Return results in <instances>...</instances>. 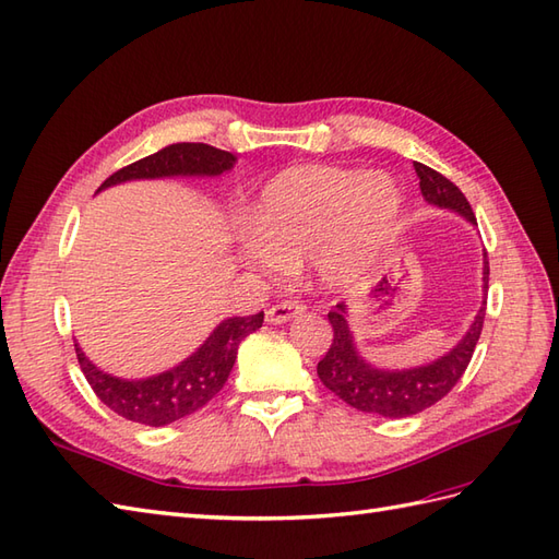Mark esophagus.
<instances>
[{"label":"esophagus","mask_w":559,"mask_h":559,"mask_svg":"<svg viewBox=\"0 0 559 559\" xmlns=\"http://www.w3.org/2000/svg\"><path fill=\"white\" fill-rule=\"evenodd\" d=\"M307 307L302 302H297V299H285V302H278V305H271L266 309V321L269 323H285L295 319L297 313H302Z\"/></svg>","instance_id":"1"}]
</instances>
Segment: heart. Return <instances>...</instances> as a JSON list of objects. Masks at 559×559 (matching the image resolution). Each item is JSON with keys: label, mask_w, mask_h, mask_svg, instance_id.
<instances>
[{"label": "heart", "mask_w": 559, "mask_h": 559, "mask_svg": "<svg viewBox=\"0 0 559 559\" xmlns=\"http://www.w3.org/2000/svg\"><path fill=\"white\" fill-rule=\"evenodd\" d=\"M399 212L402 193L388 175L337 165L285 167L246 214L242 260L269 276L311 260L325 288H354L388 252Z\"/></svg>", "instance_id": "obj_1"}]
</instances>
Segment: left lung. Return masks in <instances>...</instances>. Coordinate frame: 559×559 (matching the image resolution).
<instances>
[{
	"label": "left lung",
	"mask_w": 559,
	"mask_h": 559,
	"mask_svg": "<svg viewBox=\"0 0 559 559\" xmlns=\"http://www.w3.org/2000/svg\"><path fill=\"white\" fill-rule=\"evenodd\" d=\"M413 167H416L423 198L429 205L453 210L477 226L475 212H472L467 198L453 181L423 163H413ZM486 288H489V260H486L484 252V293ZM484 313L486 299L463 340L449 354L439 356L437 361L404 370H388L368 364L356 349L354 335L349 331L347 305L340 302L328 313V321L333 325V345L319 361L317 373L328 390L335 392L342 402L356 411L378 413L382 418L416 416V413L435 406L463 378L481 335Z\"/></svg>",
	"instance_id": "left-lung-1"
}]
</instances>
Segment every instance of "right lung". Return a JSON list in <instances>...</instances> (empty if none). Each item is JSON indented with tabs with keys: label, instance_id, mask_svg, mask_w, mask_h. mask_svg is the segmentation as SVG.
<instances>
[{
	"label": "right lung",
	"instance_id": "obj_1",
	"mask_svg": "<svg viewBox=\"0 0 559 559\" xmlns=\"http://www.w3.org/2000/svg\"><path fill=\"white\" fill-rule=\"evenodd\" d=\"M236 165V155L219 151L207 143H171L163 151L118 169L98 191L108 186L134 179H167V177H219ZM264 311L252 317H234L222 321L210 337L189 359L165 370L160 376L143 380H124L94 366L75 342L78 361L94 394L124 420L148 427H163L191 416L217 394L236 364L238 345L257 328H262Z\"/></svg>",
	"mask_w": 559,
	"mask_h": 559
}]
</instances>
